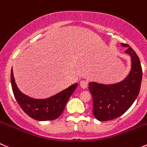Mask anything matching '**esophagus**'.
<instances>
[{"mask_svg": "<svg viewBox=\"0 0 147 147\" xmlns=\"http://www.w3.org/2000/svg\"><path fill=\"white\" fill-rule=\"evenodd\" d=\"M80 86L82 89H86L88 86V82L85 80H82L80 82Z\"/></svg>", "mask_w": 147, "mask_h": 147, "instance_id": "1", "label": "esophagus"}]
</instances>
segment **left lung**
Returning a JSON list of instances; mask_svg holds the SVG:
<instances>
[{
	"mask_svg": "<svg viewBox=\"0 0 147 147\" xmlns=\"http://www.w3.org/2000/svg\"><path fill=\"white\" fill-rule=\"evenodd\" d=\"M125 51L131 58V69L123 81L113 84L89 82V89L93 98V114L100 121H107L121 116L130 108L140 91L142 68L134 50L127 44Z\"/></svg>",
	"mask_w": 147,
	"mask_h": 147,
	"instance_id": "1",
	"label": "left lung"
}]
</instances>
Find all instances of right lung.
<instances>
[{"label":"right lung","mask_w":147,"mask_h":147,"mask_svg":"<svg viewBox=\"0 0 147 147\" xmlns=\"http://www.w3.org/2000/svg\"><path fill=\"white\" fill-rule=\"evenodd\" d=\"M11 81L12 90L18 104L29 117L40 121H53L58 118L62 114L68 99L78 86L77 83L74 84L49 98L34 99L19 90L15 82L12 69Z\"/></svg>","instance_id":"1"}]
</instances>
